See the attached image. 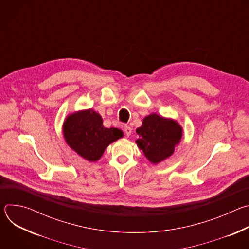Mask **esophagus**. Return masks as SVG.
<instances>
[{
	"instance_id": "1",
	"label": "esophagus",
	"mask_w": 249,
	"mask_h": 249,
	"mask_svg": "<svg viewBox=\"0 0 249 249\" xmlns=\"http://www.w3.org/2000/svg\"><path fill=\"white\" fill-rule=\"evenodd\" d=\"M124 131H125V134H126L127 136H130L131 133H132V128H131L130 126H125V127H124Z\"/></svg>"
}]
</instances>
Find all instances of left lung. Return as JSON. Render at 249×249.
<instances>
[{
    "instance_id": "obj_1",
    "label": "left lung",
    "mask_w": 249,
    "mask_h": 249,
    "mask_svg": "<svg viewBox=\"0 0 249 249\" xmlns=\"http://www.w3.org/2000/svg\"><path fill=\"white\" fill-rule=\"evenodd\" d=\"M136 132L139 135L136 141L139 149L154 164L169 158L182 137V128L178 123L156 113L146 116Z\"/></svg>"
}]
</instances>
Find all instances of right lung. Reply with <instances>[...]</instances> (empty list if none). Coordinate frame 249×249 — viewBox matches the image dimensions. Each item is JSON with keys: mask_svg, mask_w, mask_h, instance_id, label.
Segmentation results:
<instances>
[{"mask_svg": "<svg viewBox=\"0 0 249 249\" xmlns=\"http://www.w3.org/2000/svg\"><path fill=\"white\" fill-rule=\"evenodd\" d=\"M63 134L66 143L89 161H96L111 143L123 137L117 128H105L101 116L92 109L68 115Z\"/></svg>", "mask_w": 249, "mask_h": 249, "instance_id": "1", "label": "right lung"}]
</instances>
